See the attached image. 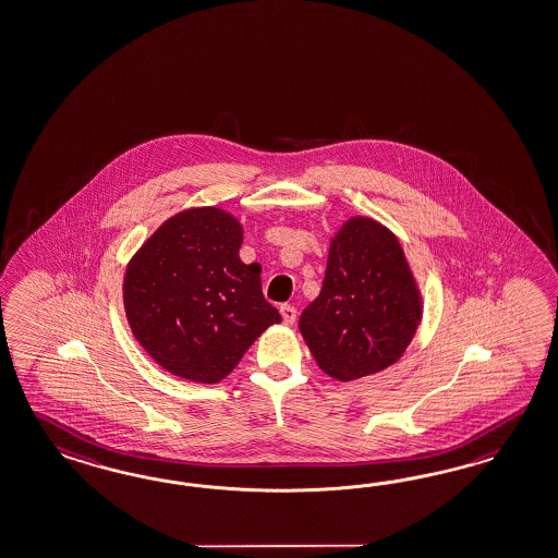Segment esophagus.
Returning <instances> with one entry per match:
<instances>
[{"mask_svg":"<svg viewBox=\"0 0 558 558\" xmlns=\"http://www.w3.org/2000/svg\"><path fill=\"white\" fill-rule=\"evenodd\" d=\"M279 312H281V317H283V324H286V326H291V324L295 322V317H298V312H295L293 305H281Z\"/></svg>","mask_w":558,"mask_h":558,"instance_id":"obj_1","label":"esophagus"}]
</instances>
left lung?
Masks as SVG:
<instances>
[{
	"label": "left lung",
	"mask_w": 558,
	"mask_h": 558,
	"mask_svg": "<svg viewBox=\"0 0 558 558\" xmlns=\"http://www.w3.org/2000/svg\"><path fill=\"white\" fill-rule=\"evenodd\" d=\"M423 317V295L397 234L352 216L329 241L319 295L300 331L322 371L350 383L399 362Z\"/></svg>",
	"instance_id": "8db88e82"
}]
</instances>
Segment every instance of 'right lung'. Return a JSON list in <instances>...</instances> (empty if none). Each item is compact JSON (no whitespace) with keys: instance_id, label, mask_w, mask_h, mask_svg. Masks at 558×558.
<instances>
[{"instance_id":"1","label":"right lung","mask_w":558,"mask_h":558,"mask_svg":"<svg viewBox=\"0 0 558 558\" xmlns=\"http://www.w3.org/2000/svg\"><path fill=\"white\" fill-rule=\"evenodd\" d=\"M243 225L216 208L168 218L131 257L123 305L135 340L166 372L215 385L281 315L260 289V265L239 257Z\"/></svg>"}]
</instances>
